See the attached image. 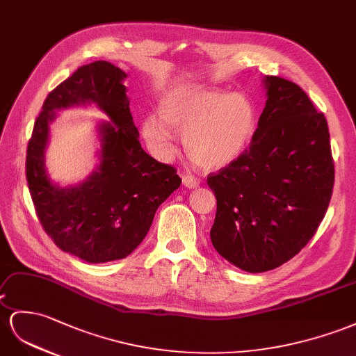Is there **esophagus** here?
Listing matches in <instances>:
<instances>
[{
    "instance_id": "esophagus-1",
    "label": "esophagus",
    "mask_w": 356,
    "mask_h": 356,
    "mask_svg": "<svg viewBox=\"0 0 356 356\" xmlns=\"http://www.w3.org/2000/svg\"><path fill=\"white\" fill-rule=\"evenodd\" d=\"M181 180H184V185L186 188H189V189H194V188H197L200 185V180L195 176H193V175L184 176V179H181Z\"/></svg>"
}]
</instances>
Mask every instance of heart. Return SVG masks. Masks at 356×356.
<instances>
[{
  "instance_id": "1",
  "label": "heart",
  "mask_w": 356,
  "mask_h": 356,
  "mask_svg": "<svg viewBox=\"0 0 356 356\" xmlns=\"http://www.w3.org/2000/svg\"><path fill=\"white\" fill-rule=\"evenodd\" d=\"M162 122L145 118L143 136L159 159L172 153V129L184 134L188 156L207 170L222 168L247 150L257 124L252 100L242 93L197 90L168 97L161 105ZM163 122L166 124H163Z\"/></svg>"
}]
</instances>
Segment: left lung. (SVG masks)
<instances>
[{
  "mask_svg": "<svg viewBox=\"0 0 356 356\" xmlns=\"http://www.w3.org/2000/svg\"><path fill=\"white\" fill-rule=\"evenodd\" d=\"M263 87L266 104L250 147L207 177L216 197L213 248L251 273L275 269L305 247L334 186L325 115L291 81L265 76Z\"/></svg>",
  "mask_w": 356,
  "mask_h": 356,
  "instance_id": "obj_1",
  "label": "left lung"
}]
</instances>
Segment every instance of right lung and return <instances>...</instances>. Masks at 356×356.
Returning <instances> with one entry per match:
<instances>
[{
  "label": "right lung",
  "instance_id": "1",
  "mask_svg": "<svg viewBox=\"0 0 356 356\" xmlns=\"http://www.w3.org/2000/svg\"><path fill=\"white\" fill-rule=\"evenodd\" d=\"M126 74L108 61L79 67L44 99L26 149V181L40 224L60 250L88 263L120 260L149 233L158 207L180 186L176 170L141 149ZM96 104L99 163L81 184L60 187L44 163L49 124L60 108Z\"/></svg>",
  "mask_w": 356,
  "mask_h": 356
}]
</instances>
